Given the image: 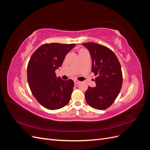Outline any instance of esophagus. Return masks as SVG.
Wrapping results in <instances>:
<instances>
[{"label": "esophagus", "instance_id": "esophagus-1", "mask_svg": "<svg viewBox=\"0 0 150 150\" xmlns=\"http://www.w3.org/2000/svg\"><path fill=\"white\" fill-rule=\"evenodd\" d=\"M74 81V83H75L76 84H78L80 83V81H78V80H77V79H75Z\"/></svg>", "mask_w": 150, "mask_h": 150}]
</instances>
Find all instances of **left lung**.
Masks as SVG:
<instances>
[{"mask_svg":"<svg viewBox=\"0 0 150 150\" xmlns=\"http://www.w3.org/2000/svg\"><path fill=\"white\" fill-rule=\"evenodd\" d=\"M92 59L91 71L96 86H89L85 93L86 101L91 107L99 110L108 108L118 96L122 84L120 63L115 54L103 45L88 42L83 44Z\"/></svg>","mask_w":150,"mask_h":150,"instance_id":"left-lung-1","label":"left lung"}]
</instances>
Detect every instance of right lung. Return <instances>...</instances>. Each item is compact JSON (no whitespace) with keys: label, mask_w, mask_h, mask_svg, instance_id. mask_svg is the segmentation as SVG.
<instances>
[{"label":"right lung","mask_w":150,"mask_h":150,"mask_svg":"<svg viewBox=\"0 0 150 150\" xmlns=\"http://www.w3.org/2000/svg\"><path fill=\"white\" fill-rule=\"evenodd\" d=\"M74 44H44L33 54L28 65V81L33 96L42 106L50 110L68 104L73 91L74 81H64L56 75L66 54Z\"/></svg>","instance_id":"1"}]
</instances>
